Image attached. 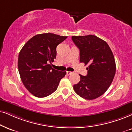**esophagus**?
<instances>
[{"label":"esophagus","instance_id":"esophagus-1","mask_svg":"<svg viewBox=\"0 0 132 132\" xmlns=\"http://www.w3.org/2000/svg\"><path fill=\"white\" fill-rule=\"evenodd\" d=\"M72 72H71V71H66V74H67L68 75H71V74H72Z\"/></svg>","mask_w":132,"mask_h":132}]
</instances>
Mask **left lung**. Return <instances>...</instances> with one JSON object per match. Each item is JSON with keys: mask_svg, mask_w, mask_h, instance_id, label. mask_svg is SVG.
Segmentation results:
<instances>
[{"mask_svg": "<svg viewBox=\"0 0 132 132\" xmlns=\"http://www.w3.org/2000/svg\"><path fill=\"white\" fill-rule=\"evenodd\" d=\"M80 50V61L88 65L86 76L74 85L77 94L85 99L93 100L104 94L110 86L116 72L114 55L105 41L95 35L72 36Z\"/></svg>", "mask_w": 132, "mask_h": 132, "instance_id": "obj_1", "label": "left lung"}]
</instances>
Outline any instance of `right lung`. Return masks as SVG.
Instances as JSON below:
<instances>
[{
  "label": "right lung",
  "mask_w": 132,
  "mask_h": 132,
  "mask_svg": "<svg viewBox=\"0 0 132 132\" xmlns=\"http://www.w3.org/2000/svg\"><path fill=\"white\" fill-rule=\"evenodd\" d=\"M67 38L54 33L33 36L20 51L18 67L27 89L37 97H44L57 89L66 71L53 69L51 63L56 55V46Z\"/></svg>",
  "instance_id": "add662e5"
}]
</instances>
